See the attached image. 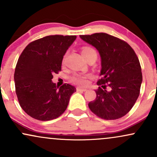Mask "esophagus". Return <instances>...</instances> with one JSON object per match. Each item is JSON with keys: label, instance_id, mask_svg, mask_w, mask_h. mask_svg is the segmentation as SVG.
<instances>
[{"label": "esophagus", "instance_id": "1", "mask_svg": "<svg viewBox=\"0 0 157 157\" xmlns=\"http://www.w3.org/2000/svg\"><path fill=\"white\" fill-rule=\"evenodd\" d=\"M77 91H86V89H83V88L77 87Z\"/></svg>", "mask_w": 157, "mask_h": 157}]
</instances>
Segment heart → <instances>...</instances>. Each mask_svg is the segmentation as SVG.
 I'll use <instances>...</instances> for the list:
<instances>
[{
    "label": "heart",
    "mask_w": 157,
    "mask_h": 157,
    "mask_svg": "<svg viewBox=\"0 0 157 157\" xmlns=\"http://www.w3.org/2000/svg\"><path fill=\"white\" fill-rule=\"evenodd\" d=\"M89 52H96L93 48L90 47H84L82 48V52L81 53H89ZM87 77L88 76L86 75H75L74 76L71 77V80L73 82H75V84L80 85V86H84L87 83Z\"/></svg>",
    "instance_id": "1"
}]
</instances>
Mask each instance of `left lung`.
<instances>
[{
    "label": "left lung",
    "mask_w": 157,
    "mask_h": 157,
    "mask_svg": "<svg viewBox=\"0 0 157 157\" xmlns=\"http://www.w3.org/2000/svg\"><path fill=\"white\" fill-rule=\"evenodd\" d=\"M85 42L98 51L101 59V86L95 90L97 97L89 103L92 112L104 120H117L132 109L140 95L142 82L140 61L127 43L106 33L80 35ZM110 87L105 89V83Z\"/></svg>",
    "instance_id": "obj_1"
}]
</instances>
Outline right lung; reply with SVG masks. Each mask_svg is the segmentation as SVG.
Listing matches in <instances>:
<instances>
[{"mask_svg": "<svg viewBox=\"0 0 157 157\" xmlns=\"http://www.w3.org/2000/svg\"><path fill=\"white\" fill-rule=\"evenodd\" d=\"M77 36L50 35L30 43L16 65L14 80L20 105L27 114L41 121L60 117L66 111L75 86L60 88L52 82L61 71L63 56Z\"/></svg>", "mask_w": 157, "mask_h": 157, "instance_id": "right-lung-1", "label": "right lung"}]
</instances>
